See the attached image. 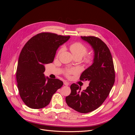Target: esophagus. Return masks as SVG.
<instances>
[{
    "instance_id": "esophagus-1",
    "label": "esophagus",
    "mask_w": 135,
    "mask_h": 135,
    "mask_svg": "<svg viewBox=\"0 0 135 135\" xmlns=\"http://www.w3.org/2000/svg\"><path fill=\"white\" fill-rule=\"evenodd\" d=\"M64 85H69V83L68 82H67L66 81H64Z\"/></svg>"
}]
</instances>
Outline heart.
<instances>
[{
	"label": "heart",
	"mask_w": 135,
	"mask_h": 135,
	"mask_svg": "<svg viewBox=\"0 0 135 135\" xmlns=\"http://www.w3.org/2000/svg\"><path fill=\"white\" fill-rule=\"evenodd\" d=\"M69 48H70L71 52L75 58L78 57L79 59H81L88 52V48L84 44L79 42L71 43L70 45V46H69ZM62 51L63 48H60L57 52L56 56H59L61 53L62 52ZM94 58L95 57H94V55L93 54H87L84 56L83 62L86 65H91L93 62ZM77 73L78 70L76 68L69 69L65 71V75L66 76H69L70 75L74 74Z\"/></svg>",
	"instance_id": "obj_1"
}]
</instances>
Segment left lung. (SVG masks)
Instances as JSON below:
<instances>
[{"instance_id": "left-lung-1", "label": "left lung", "mask_w": 135, "mask_h": 135, "mask_svg": "<svg viewBox=\"0 0 135 135\" xmlns=\"http://www.w3.org/2000/svg\"><path fill=\"white\" fill-rule=\"evenodd\" d=\"M91 45L95 58L91 66L84 70L80 80L89 81L86 89L80 91L79 85H71V93L66 97L69 107L80 113H87L103 104L109 96L115 81V70L111 53L103 40L93 36H81Z\"/></svg>"}]
</instances>
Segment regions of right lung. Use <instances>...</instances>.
<instances>
[{
    "label": "right lung",
    "mask_w": 135,
    "mask_h": 135,
    "mask_svg": "<svg viewBox=\"0 0 135 135\" xmlns=\"http://www.w3.org/2000/svg\"><path fill=\"white\" fill-rule=\"evenodd\" d=\"M70 36L49 32L35 35L27 42L20 53L16 80L20 96L25 104L31 109L46 107L63 82L58 79L45 77V65L52 63L60 46ZM47 80H46V79Z\"/></svg>",
    "instance_id": "add662e5"
}]
</instances>
